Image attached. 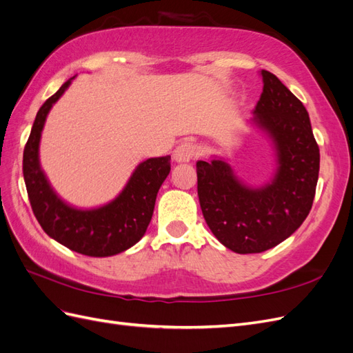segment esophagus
I'll list each match as a JSON object with an SVG mask.
<instances>
[{
  "label": "esophagus",
  "instance_id": "obj_1",
  "mask_svg": "<svg viewBox=\"0 0 353 353\" xmlns=\"http://www.w3.org/2000/svg\"><path fill=\"white\" fill-rule=\"evenodd\" d=\"M199 150H197V145L193 141H183L181 143L174 152V159L176 160L178 163H183V162H190L191 159H194L197 156Z\"/></svg>",
  "mask_w": 353,
  "mask_h": 353
}]
</instances>
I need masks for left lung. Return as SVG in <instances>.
Listing matches in <instances>:
<instances>
[{"instance_id": "left-lung-1", "label": "left lung", "mask_w": 353, "mask_h": 353, "mask_svg": "<svg viewBox=\"0 0 353 353\" xmlns=\"http://www.w3.org/2000/svg\"><path fill=\"white\" fill-rule=\"evenodd\" d=\"M253 121L276 148L279 169L268 185L250 188L223 160L197 162V194L210 231L236 253L275 248L311 212L319 172V147L302 101L268 70Z\"/></svg>"}]
</instances>
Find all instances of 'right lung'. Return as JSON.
I'll use <instances>...</instances> for the list:
<instances>
[{
    "label": "right lung",
    "mask_w": 353,
    "mask_h": 353,
    "mask_svg": "<svg viewBox=\"0 0 353 353\" xmlns=\"http://www.w3.org/2000/svg\"><path fill=\"white\" fill-rule=\"evenodd\" d=\"M72 79L63 83L37 113L23 150V178L34 215L51 239L73 252L104 258L132 248L144 236L153 216L157 191L169 175L170 156L152 157L138 165L122 193L109 205L91 210L66 205L41 170L38 148L47 114Z\"/></svg>",
    "instance_id": "add662e5"
}]
</instances>
